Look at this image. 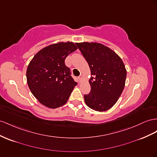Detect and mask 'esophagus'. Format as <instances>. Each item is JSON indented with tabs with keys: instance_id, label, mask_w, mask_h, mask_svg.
Here are the masks:
<instances>
[{
	"instance_id": "1",
	"label": "esophagus",
	"mask_w": 157,
	"mask_h": 157,
	"mask_svg": "<svg viewBox=\"0 0 157 157\" xmlns=\"http://www.w3.org/2000/svg\"><path fill=\"white\" fill-rule=\"evenodd\" d=\"M82 78H83V77H82V75H80L79 76V77H78V80H79L80 82H81V81H82Z\"/></svg>"
}]
</instances>
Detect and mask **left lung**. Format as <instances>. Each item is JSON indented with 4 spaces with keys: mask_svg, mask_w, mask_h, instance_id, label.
Here are the masks:
<instances>
[{
    "mask_svg": "<svg viewBox=\"0 0 157 157\" xmlns=\"http://www.w3.org/2000/svg\"><path fill=\"white\" fill-rule=\"evenodd\" d=\"M91 72V91L84 96L88 106L104 112L113 106L124 90L127 71L120 56L107 46L96 42L76 43Z\"/></svg>",
    "mask_w": 157,
    "mask_h": 157,
    "instance_id": "obj_1",
    "label": "left lung"
}]
</instances>
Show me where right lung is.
Wrapping results in <instances>:
<instances>
[{"instance_id":"1","label":"right lung","mask_w":157,"mask_h":157,"mask_svg":"<svg viewBox=\"0 0 157 157\" xmlns=\"http://www.w3.org/2000/svg\"><path fill=\"white\" fill-rule=\"evenodd\" d=\"M77 49L73 42H59L39 51L26 71L29 90L40 102L49 108L66 104L77 82L65 64L66 57Z\"/></svg>"}]
</instances>
